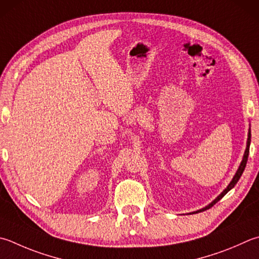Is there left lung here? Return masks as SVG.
Returning a JSON list of instances; mask_svg holds the SVG:
<instances>
[{
    "instance_id": "1",
    "label": "left lung",
    "mask_w": 259,
    "mask_h": 259,
    "mask_svg": "<svg viewBox=\"0 0 259 259\" xmlns=\"http://www.w3.org/2000/svg\"><path fill=\"white\" fill-rule=\"evenodd\" d=\"M250 138H251V133H250V128H249V131H248V139H247V146H246V150H245V153H243V157H242V160H241V162H240V165H239V168H238V170H237V172L235 174V176H233V178H232V180L230 182V184L228 185L227 186V188L223 190V192L219 195V196L214 199V201H212L211 203L208 204V205H206L205 207H203V208H201V209H197V211H195V212H192V213H189V214H194V213H199V212H203V211H206V209H208V208H211L214 204L215 203H218L219 201H220V199L224 196V195H226L229 190H231L233 187L236 186V184L238 183V180L240 179V177H241V175H242V172H243V170H245V168H246V164H247V160H248V155H249V146H250Z\"/></svg>"
}]
</instances>
